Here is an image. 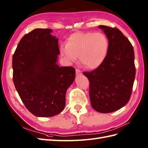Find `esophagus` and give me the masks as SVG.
I'll use <instances>...</instances> for the list:
<instances>
[{"label": "esophagus", "instance_id": "esophagus-1", "mask_svg": "<svg viewBox=\"0 0 148 148\" xmlns=\"http://www.w3.org/2000/svg\"><path fill=\"white\" fill-rule=\"evenodd\" d=\"M76 74L77 75H80L82 74V72L79 70H78V69H76Z\"/></svg>", "mask_w": 148, "mask_h": 148}]
</instances>
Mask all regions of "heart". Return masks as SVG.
I'll list each match as a JSON object with an SVG mask.
<instances>
[{
    "instance_id": "b5f03b06",
    "label": "heart",
    "mask_w": 148,
    "mask_h": 148,
    "mask_svg": "<svg viewBox=\"0 0 148 148\" xmlns=\"http://www.w3.org/2000/svg\"><path fill=\"white\" fill-rule=\"evenodd\" d=\"M109 49V41L102 33L77 32L68 38L66 46L62 47L63 56L70 62L79 58L87 69H96L103 64Z\"/></svg>"
}]
</instances>
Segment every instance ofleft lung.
<instances>
[{"label": "left lung", "mask_w": 148, "mask_h": 148, "mask_svg": "<svg viewBox=\"0 0 148 148\" xmlns=\"http://www.w3.org/2000/svg\"><path fill=\"white\" fill-rule=\"evenodd\" d=\"M109 41V49L100 66L84 72L89 80L91 106L99 113H108L123 107L132 92L136 76L133 46L116 28L98 26Z\"/></svg>", "instance_id": "1"}]
</instances>
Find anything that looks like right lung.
<instances>
[{
  "instance_id": "add662e5",
  "label": "right lung",
  "mask_w": 148,
  "mask_h": 148,
  "mask_svg": "<svg viewBox=\"0 0 148 148\" xmlns=\"http://www.w3.org/2000/svg\"><path fill=\"white\" fill-rule=\"evenodd\" d=\"M51 29L37 28L25 35L12 56L13 82L23 103L38 117H51L63 110L68 88L75 70L60 67L58 38Z\"/></svg>"
}]
</instances>
